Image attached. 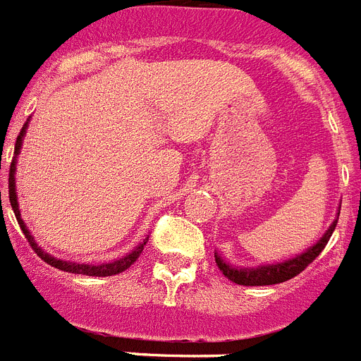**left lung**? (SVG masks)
Returning <instances> with one entry per match:
<instances>
[{"instance_id":"left-lung-1","label":"left lung","mask_w":361,"mask_h":361,"mask_svg":"<svg viewBox=\"0 0 361 361\" xmlns=\"http://www.w3.org/2000/svg\"><path fill=\"white\" fill-rule=\"evenodd\" d=\"M337 220L330 226V229L324 233L321 240L317 242L315 246L310 247L307 252L302 253V255H296L295 259L290 261L279 262V264H270V267H259V268H240V267H229L220 255H214L216 264L220 268V272L226 276L227 279H231L233 283L246 285V287H257V285H276L283 283L287 279L295 278L300 272H304L305 268L310 267L311 262L315 261L321 252L326 247L328 240H330L331 233L336 229Z\"/></svg>"}]
</instances>
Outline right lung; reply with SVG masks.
<instances>
[{
    "label": "right lung",
    "instance_id": "right-lung-1",
    "mask_svg": "<svg viewBox=\"0 0 361 361\" xmlns=\"http://www.w3.org/2000/svg\"><path fill=\"white\" fill-rule=\"evenodd\" d=\"M25 126H27V123L22 126V130H20L18 137H16L14 154H18V152H20V147H22V137H24V134H25ZM14 166H16V157L13 158V162H11V169H8V201H11V207H13L16 220H18L20 229L24 231V235H25V238H27V242H30V246L33 247L35 253H37V255H39L42 261L48 262L50 267L59 268V270H63V272L83 274V276H99V278H104V276H115V274H121L123 270H126V268H130L132 264L135 262V259L140 257L141 252H143V247H145V244H147V240H149V238H145V240L141 242L140 246L135 247L134 252L128 253L126 257L119 259V261H114V262H104V264H78V262L57 261V259H54L51 255H48V253L42 252V250L37 246V242L33 240V236L30 235V231H27L25 224L22 221V218H20L18 201H16V190H14V169H16ZM0 204H1V192H0Z\"/></svg>",
    "mask_w": 361,
    "mask_h": 361
}]
</instances>
